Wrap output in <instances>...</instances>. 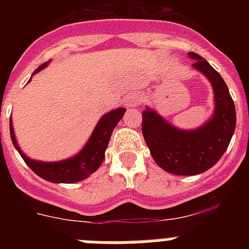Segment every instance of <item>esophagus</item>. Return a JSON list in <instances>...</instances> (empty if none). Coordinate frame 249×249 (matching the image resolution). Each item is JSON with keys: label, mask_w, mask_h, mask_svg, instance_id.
Instances as JSON below:
<instances>
[{"label": "esophagus", "mask_w": 249, "mask_h": 249, "mask_svg": "<svg viewBox=\"0 0 249 249\" xmlns=\"http://www.w3.org/2000/svg\"><path fill=\"white\" fill-rule=\"evenodd\" d=\"M140 103V98L136 94H129L126 100V107L128 109H133L137 107V105Z\"/></svg>", "instance_id": "1"}]
</instances>
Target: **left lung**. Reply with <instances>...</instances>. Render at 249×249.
I'll return each instance as SVG.
<instances>
[{"mask_svg":"<svg viewBox=\"0 0 249 249\" xmlns=\"http://www.w3.org/2000/svg\"><path fill=\"white\" fill-rule=\"evenodd\" d=\"M193 67L211 81L215 108L211 121L195 131H182L147 108L142 113V133L156 163L166 172L193 176L214 166L227 149L236 128V107L221 74L195 52Z\"/></svg>","mask_w":249,"mask_h":249,"instance_id":"left-lung-1","label":"left lung"}]
</instances>
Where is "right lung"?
Here are the masks:
<instances>
[{
  "label": "right lung",
  "mask_w": 249,
  "mask_h": 249,
  "mask_svg": "<svg viewBox=\"0 0 249 249\" xmlns=\"http://www.w3.org/2000/svg\"><path fill=\"white\" fill-rule=\"evenodd\" d=\"M46 66H47V62L42 63L35 71V73L38 72L39 70H42ZM124 112H126L124 108H117L106 113L98 121L97 126L94 128L93 133H92L91 138L85 146V148L74 157L61 160V162H38V160H31L27 156H25V153H22L16 142V138H15L12 120L10 118L11 140H12L13 146L16 147L21 157L26 162V164L37 176L48 182H53V183H74V182L82 181L100 168L103 162V158H105V152L108 146L112 132H113L114 127L117 126V123L120 122Z\"/></svg>",
  "instance_id": "1"
}]
</instances>
